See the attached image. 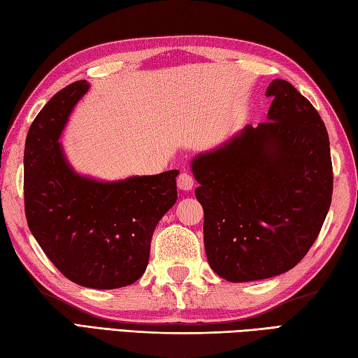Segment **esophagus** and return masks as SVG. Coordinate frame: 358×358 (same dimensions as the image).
I'll return each mask as SVG.
<instances>
[{
    "mask_svg": "<svg viewBox=\"0 0 358 358\" xmlns=\"http://www.w3.org/2000/svg\"><path fill=\"white\" fill-rule=\"evenodd\" d=\"M177 186H178V189H181V191H191V189L194 187V177L187 172H181L178 175Z\"/></svg>",
    "mask_w": 358,
    "mask_h": 358,
    "instance_id": "1",
    "label": "esophagus"
}]
</instances>
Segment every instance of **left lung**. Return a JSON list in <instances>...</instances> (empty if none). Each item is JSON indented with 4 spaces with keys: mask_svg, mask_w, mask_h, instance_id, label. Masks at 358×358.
Here are the masks:
<instances>
[{
    "mask_svg": "<svg viewBox=\"0 0 358 358\" xmlns=\"http://www.w3.org/2000/svg\"><path fill=\"white\" fill-rule=\"evenodd\" d=\"M268 121L247 125L192 159L208 262L229 282L289 271L310 250L331 206L334 172L323 119L275 79Z\"/></svg>",
    "mask_w": 358,
    "mask_h": 358,
    "instance_id": "1",
    "label": "left lung"
}]
</instances>
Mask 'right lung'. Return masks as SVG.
Here are the masks:
<instances>
[{
	"label": "right lung",
	"instance_id": "1",
	"mask_svg": "<svg viewBox=\"0 0 358 358\" xmlns=\"http://www.w3.org/2000/svg\"><path fill=\"white\" fill-rule=\"evenodd\" d=\"M87 80L41 108L24 147V211L35 241L63 276L90 289L130 285L147 268L152 234L177 201L178 171L103 183L76 173L59 138Z\"/></svg>",
	"mask_w": 358,
	"mask_h": 358
}]
</instances>
